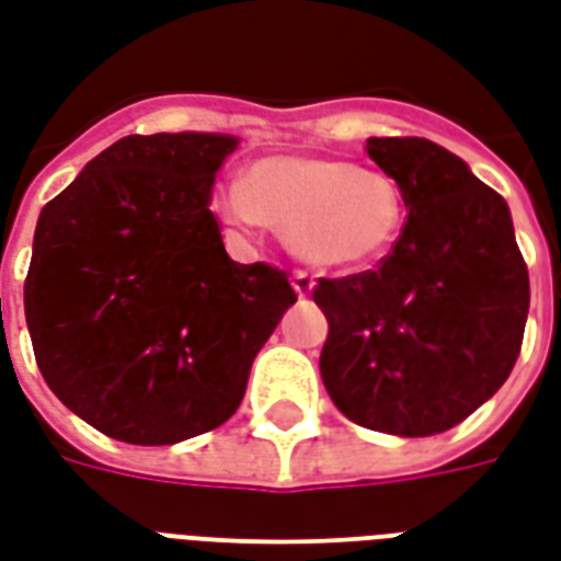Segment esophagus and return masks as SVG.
<instances>
[{"label": "esophagus", "mask_w": 561, "mask_h": 561, "mask_svg": "<svg viewBox=\"0 0 561 561\" xmlns=\"http://www.w3.org/2000/svg\"><path fill=\"white\" fill-rule=\"evenodd\" d=\"M291 282H294V291L300 294V297H309V294H312L314 276L309 273V270H294Z\"/></svg>", "instance_id": "esophagus-1"}]
</instances>
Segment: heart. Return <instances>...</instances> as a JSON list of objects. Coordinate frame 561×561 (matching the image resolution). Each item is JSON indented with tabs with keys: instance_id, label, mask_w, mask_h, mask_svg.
I'll use <instances>...</instances> for the list:
<instances>
[{
	"instance_id": "1",
	"label": "heart",
	"mask_w": 561,
	"mask_h": 561,
	"mask_svg": "<svg viewBox=\"0 0 561 561\" xmlns=\"http://www.w3.org/2000/svg\"><path fill=\"white\" fill-rule=\"evenodd\" d=\"M214 210L228 226L282 228L294 255L321 267H363L383 259L404 228L396 178L300 153L255 160L240 186H219Z\"/></svg>"
}]
</instances>
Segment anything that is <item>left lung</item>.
<instances>
[{
	"label": "left lung",
	"instance_id": "left-lung-1",
	"mask_svg": "<svg viewBox=\"0 0 561 561\" xmlns=\"http://www.w3.org/2000/svg\"><path fill=\"white\" fill-rule=\"evenodd\" d=\"M365 151L398 181L408 222L375 270L314 285L330 323L321 377L356 425L431 437L508 380L529 273L505 198L460 157L419 136H371Z\"/></svg>",
	"mask_w": 561,
	"mask_h": 561
}]
</instances>
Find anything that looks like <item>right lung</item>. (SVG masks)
<instances>
[{"label": "right lung", "mask_w": 561, "mask_h": 561, "mask_svg": "<svg viewBox=\"0 0 561 561\" xmlns=\"http://www.w3.org/2000/svg\"><path fill=\"white\" fill-rule=\"evenodd\" d=\"M226 133L124 136L44 205L26 323L61 404L133 446L219 428L288 306L285 270L228 259L210 193Z\"/></svg>", "instance_id": "obj_1"}]
</instances>
